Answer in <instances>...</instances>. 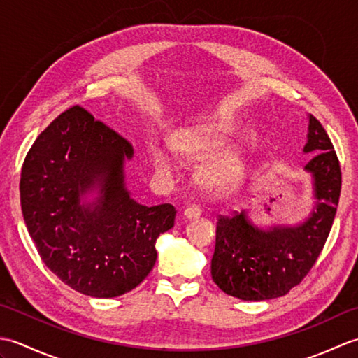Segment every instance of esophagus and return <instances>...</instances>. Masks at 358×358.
<instances>
[{
	"mask_svg": "<svg viewBox=\"0 0 358 358\" xmlns=\"http://www.w3.org/2000/svg\"><path fill=\"white\" fill-rule=\"evenodd\" d=\"M201 215V208L196 206V204H192V206H187L185 209V217L187 220H194V218H199Z\"/></svg>",
	"mask_w": 358,
	"mask_h": 358,
	"instance_id": "1",
	"label": "esophagus"
}]
</instances>
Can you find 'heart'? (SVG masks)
<instances>
[{
	"instance_id": "obj_1",
	"label": "heart",
	"mask_w": 358,
	"mask_h": 358,
	"mask_svg": "<svg viewBox=\"0 0 358 358\" xmlns=\"http://www.w3.org/2000/svg\"><path fill=\"white\" fill-rule=\"evenodd\" d=\"M229 148V132L224 127H212L206 131L180 135L172 141L175 154L189 163L203 162L199 171V181L209 189H226L237 183L241 175V158ZM154 163L158 172H169V164L163 155H155Z\"/></svg>"
}]
</instances>
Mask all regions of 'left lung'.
Returning <instances> with one entry per match:
<instances>
[{
	"instance_id": "left-lung-1",
	"label": "left lung",
	"mask_w": 358,
	"mask_h": 358,
	"mask_svg": "<svg viewBox=\"0 0 358 358\" xmlns=\"http://www.w3.org/2000/svg\"><path fill=\"white\" fill-rule=\"evenodd\" d=\"M305 152L313 158L305 169L313 173L317 206L305 223L263 231L249 223L245 212L220 215L210 273L227 295L260 301L286 295L313 269L329 237L341 191L340 162L329 135L309 115Z\"/></svg>"
}]
</instances>
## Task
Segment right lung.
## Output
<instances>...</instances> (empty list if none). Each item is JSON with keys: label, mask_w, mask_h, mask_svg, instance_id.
I'll use <instances>...</instances> for the list:
<instances>
[{"label": "right lung", "mask_w": 358, "mask_h": 358, "mask_svg": "<svg viewBox=\"0 0 358 358\" xmlns=\"http://www.w3.org/2000/svg\"><path fill=\"white\" fill-rule=\"evenodd\" d=\"M134 154L124 136L81 106L62 112L38 135L21 169L22 217L44 264L75 291L110 299L149 275L155 241L177 210L141 206L124 187L123 162ZM100 184L101 196L79 195Z\"/></svg>", "instance_id": "right-lung-1"}]
</instances>
